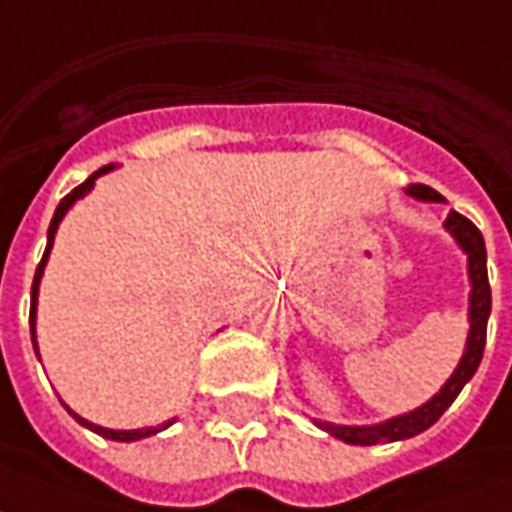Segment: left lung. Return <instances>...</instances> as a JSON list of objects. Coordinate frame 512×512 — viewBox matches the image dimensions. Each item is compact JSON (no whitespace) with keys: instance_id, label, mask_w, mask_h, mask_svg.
<instances>
[{"instance_id":"8db88e82","label":"left lung","mask_w":512,"mask_h":512,"mask_svg":"<svg viewBox=\"0 0 512 512\" xmlns=\"http://www.w3.org/2000/svg\"><path fill=\"white\" fill-rule=\"evenodd\" d=\"M407 194L418 199V202H446L438 191H432L430 185H407ZM446 232L455 238V244L466 252L468 257V282H471V293H468V338L466 349L460 363L452 371V377L443 382L441 391L424 405L402 413V416L385 418L380 424H332V421H321L313 418L318 430L330 432L332 438L352 446H374V443H391V441H407L418 432L430 430L432 424L446 413V407L457 399V393L463 391L474 371L480 368L482 349H485V330H488V316H491V285H488V255H485V241L482 232L460 213H449L443 221Z\"/></svg>"}]
</instances>
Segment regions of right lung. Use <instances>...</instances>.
<instances>
[{"label": "right lung", "instance_id": "add662e5", "mask_svg": "<svg viewBox=\"0 0 512 512\" xmlns=\"http://www.w3.org/2000/svg\"><path fill=\"white\" fill-rule=\"evenodd\" d=\"M116 166H102L99 171H94L88 180L82 182V185H77L74 191H71L69 196H63L60 199V205H57L55 216H52V224H49V232H46V252L44 257H41V263H38V268H35V280H32V307H30V332H32V346H35V355H38V341H35V310H38V288H41V277H44V268H46V260H49V252H52V244H55V235H57V227H60V221H63V216L69 213L71 205L77 202V199H82L85 194H91V188H94V182L102 177V174H107V171H113ZM71 416L80 421L82 427H88L91 432H96V435H102V438H110V441H121V443H130V441H141V438H149V435H157L160 430H166V427H171L174 424V418L171 421H166V424H157V427H144V430H107V427H99V424H94V421H88V418L77 416L71 407H66Z\"/></svg>", "mask_w": 512, "mask_h": 512}]
</instances>
